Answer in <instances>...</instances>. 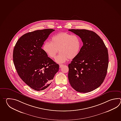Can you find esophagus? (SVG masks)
I'll return each instance as SVG.
<instances>
[{
	"mask_svg": "<svg viewBox=\"0 0 121 121\" xmlns=\"http://www.w3.org/2000/svg\"><path fill=\"white\" fill-rule=\"evenodd\" d=\"M64 66V64H59L60 68H61L62 67H63Z\"/></svg>",
	"mask_w": 121,
	"mask_h": 121,
	"instance_id": "1",
	"label": "esophagus"
}]
</instances>
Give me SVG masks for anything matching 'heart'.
<instances>
[{
    "instance_id": "heart-1",
    "label": "heart",
    "mask_w": 121,
    "mask_h": 121,
    "mask_svg": "<svg viewBox=\"0 0 121 121\" xmlns=\"http://www.w3.org/2000/svg\"><path fill=\"white\" fill-rule=\"evenodd\" d=\"M81 44L79 36L66 32H61L53 36L51 42H45L42 49L51 58L56 57L59 50V54L55 58V61L63 63L68 58L72 60L77 57L81 48Z\"/></svg>"
}]
</instances>
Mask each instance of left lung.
Masks as SVG:
<instances>
[{"label": "left lung", "instance_id": "8db88e82", "mask_svg": "<svg viewBox=\"0 0 121 121\" xmlns=\"http://www.w3.org/2000/svg\"><path fill=\"white\" fill-rule=\"evenodd\" d=\"M83 42L80 53L68 65V79L75 90L88 93L100 86L107 74L108 49L100 37L93 31L69 29Z\"/></svg>", "mask_w": 121, "mask_h": 121}]
</instances>
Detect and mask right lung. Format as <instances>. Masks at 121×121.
I'll return each instance as SVG.
<instances>
[{"instance_id": "add662e5", "label": "right lung", "mask_w": 121, "mask_h": 121, "mask_svg": "<svg viewBox=\"0 0 121 121\" xmlns=\"http://www.w3.org/2000/svg\"><path fill=\"white\" fill-rule=\"evenodd\" d=\"M54 30L45 29L25 34L17 41L13 50V62L18 74L27 85L36 91L48 87L59 70V65L41 48Z\"/></svg>"}]
</instances>
